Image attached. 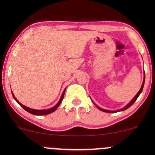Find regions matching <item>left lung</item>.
Instances as JSON below:
<instances>
[{
	"instance_id": "left-lung-1",
	"label": "left lung",
	"mask_w": 155,
	"mask_h": 155,
	"mask_svg": "<svg viewBox=\"0 0 155 155\" xmlns=\"http://www.w3.org/2000/svg\"><path fill=\"white\" fill-rule=\"evenodd\" d=\"M144 81H145V74H144V77H143V83H142V85H141V87H140V89L139 90V91L138 92V93L136 94V96H135L134 97H133V98L132 99V100H131L130 101V103L128 104H127L125 106H124V107H123L122 108H121V109H120V110H117V111H110V110H106V109H104V108H100V107H98V106H97V108H98V109H100L101 111H104V112H108V113H115V112H118V111H124V110H126V109H127V108H128L129 107H130L131 106H132V105L134 104L135 103V101H136V100H137V98H138V96L140 95V94L141 93V92H142V90H143V86H144Z\"/></svg>"
}]
</instances>
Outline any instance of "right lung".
I'll use <instances>...</instances> for the list:
<instances>
[{
	"label": "right lung",
	"mask_w": 155,
	"mask_h": 155,
	"mask_svg": "<svg viewBox=\"0 0 155 155\" xmlns=\"http://www.w3.org/2000/svg\"><path fill=\"white\" fill-rule=\"evenodd\" d=\"M65 89L64 90L63 94H62L61 97H60V101H58V104L55 105L54 106H53V107L51 108H48V109H44V110H37V109H33V108H31L29 107H27V106H24V105L22 104L20 102H19V101H17V99L15 97V95H14L13 92H12V95H13V97L15 98V100L17 101V102L18 103V104H19V106H20L21 107H22L23 108H24L25 111L29 112V113H31L33 115H38V116H41V115H47V114H49L52 113V112H54L55 110L57 109V108L59 107L60 104H61L62 101H63V97H64V94H65Z\"/></svg>",
	"instance_id": "obj_1"
}]
</instances>
